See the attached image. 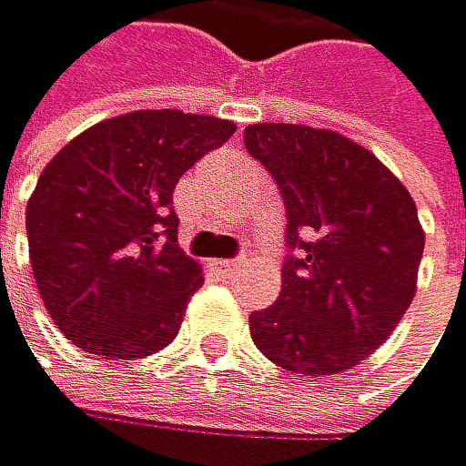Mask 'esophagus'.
I'll list each match as a JSON object with an SVG mask.
<instances>
[{
    "instance_id": "34e87169",
    "label": "esophagus",
    "mask_w": 466,
    "mask_h": 466,
    "mask_svg": "<svg viewBox=\"0 0 466 466\" xmlns=\"http://www.w3.org/2000/svg\"><path fill=\"white\" fill-rule=\"evenodd\" d=\"M211 268H218V272L228 275V272H235L238 263H235V260H211Z\"/></svg>"
}]
</instances>
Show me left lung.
Instances as JSON below:
<instances>
[{"label": "left lung", "mask_w": 466, "mask_h": 466, "mask_svg": "<svg viewBox=\"0 0 466 466\" xmlns=\"http://www.w3.org/2000/svg\"><path fill=\"white\" fill-rule=\"evenodd\" d=\"M246 151L286 206L283 286L248 329L272 364L298 375L352 370L384 343L415 298L424 228L401 180L343 134L258 123Z\"/></svg>", "instance_id": "left-lung-1"}]
</instances>
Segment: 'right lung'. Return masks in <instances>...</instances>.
<instances>
[{"label":"right lung","mask_w":466,"mask_h":466,"mask_svg":"<svg viewBox=\"0 0 466 466\" xmlns=\"http://www.w3.org/2000/svg\"><path fill=\"white\" fill-rule=\"evenodd\" d=\"M231 134L218 116L134 111L82 131L45 166L25 211L31 268L79 350L131 360L177 338L203 272L177 243L174 186Z\"/></svg>","instance_id":"add662e5"}]
</instances>
